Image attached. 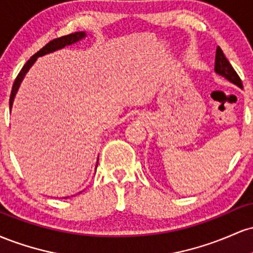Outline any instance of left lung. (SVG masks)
<instances>
[{
	"instance_id": "8db88e82",
	"label": "left lung",
	"mask_w": 253,
	"mask_h": 253,
	"mask_svg": "<svg viewBox=\"0 0 253 253\" xmlns=\"http://www.w3.org/2000/svg\"><path fill=\"white\" fill-rule=\"evenodd\" d=\"M214 70H215L217 75L225 77L226 80L229 81V82L236 84V85L239 86V88H243L242 80H240V77L238 76L236 70L232 68V65L229 64L227 58L225 57V54H223L222 50L219 47V46H217L216 48L215 68H214Z\"/></svg>"
}]
</instances>
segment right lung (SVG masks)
Instances as JSON below:
<instances>
[{
	"label": "right lung",
	"mask_w": 253,
	"mask_h": 253,
	"mask_svg": "<svg viewBox=\"0 0 253 253\" xmlns=\"http://www.w3.org/2000/svg\"><path fill=\"white\" fill-rule=\"evenodd\" d=\"M85 36H86L85 32H75V33L68 34V36L57 38V39L51 40L50 42L46 43V45L43 46L42 50H39L36 54H34V56H32L30 58V60H28V62L25 64L24 68L21 69V71L19 72V75H17V77L15 78V82H14V84H13V88H11V92H10L9 109L11 110V106H13V102H14V97H15L17 90H19L20 84H21L22 80H24V77L26 76V74H27L28 70L31 69V66L33 65L34 62H36L38 57L45 56V54L51 53V52L60 50V48L65 47V46L72 45V43H75V42H80V40H82L83 38H85ZM97 164H98V161L96 163V168H97ZM64 199H66V197H64Z\"/></svg>",
	"instance_id": "right-lung-1"
}]
</instances>
